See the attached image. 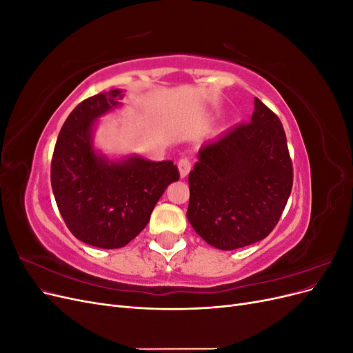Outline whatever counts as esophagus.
Masks as SVG:
<instances>
[{
    "instance_id": "obj_1",
    "label": "esophagus",
    "mask_w": 353,
    "mask_h": 353,
    "mask_svg": "<svg viewBox=\"0 0 353 353\" xmlns=\"http://www.w3.org/2000/svg\"><path fill=\"white\" fill-rule=\"evenodd\" d=\"M178 170H179V176H181V178H185V176L188 175L190 170H191V162H190V160L185 159V157L179 159V162H178Z\"/></svg>"
}]
</instances>
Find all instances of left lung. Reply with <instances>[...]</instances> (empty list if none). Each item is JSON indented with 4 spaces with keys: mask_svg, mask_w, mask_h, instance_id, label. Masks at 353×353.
<instances>
[{
    "mask_svg": "<svg viewBox=\"0 0 353 353\" xmlns=\"http://www.w3.org/2000/svg\"><path fill=\"white\" fill-rule=\"evenodd\" d=\"M188 175L187 218L208 244L234 250L274 230L293 185V166L279 116L254 99L250 123L200 147Z\"/></svg>",
    "mask_w": 353,
    "mask_h": 353,
    "instance_id": "left-lung-1",
    "label": "left lung"
}]
</instances>
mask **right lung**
I'll return each mask as SVG.
<instances>
[{"mask_svg": "<svg viewBox=\"0 0 353 353\" xmlns=\"http://www.w3.org/2000/svg\"><path fill=\"white\" fill-rule=\"evenodd\" d=\"M122 90L79 103L63 123L51 162V187L68 228L100 249H119L140 234L166 187L179 179L172 160L138 154L110 159L94 145L101 116L122 105Z\"/></svg>", "mask_w": 353, "mask_h": 353, "instance_id": "1", "label": "right lung"}]
</instances>
